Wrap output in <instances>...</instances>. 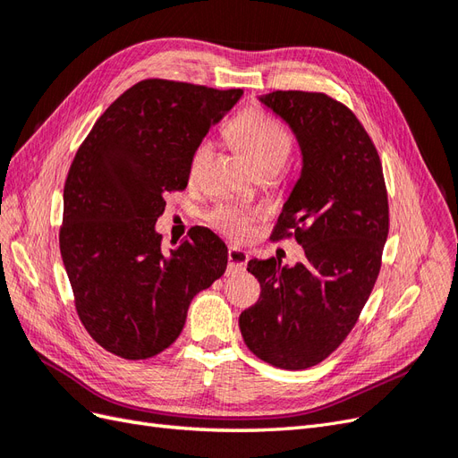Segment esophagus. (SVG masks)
<instances>
[{
	"instance_id": "1",
	"label": "esophagus",
	"mask_w": 458,
	"mask_h": 458,
	"mask_svg": "<svg viewBox=\"0 0 458 458\" xmlns=\"http://www.w3.org/2000/svg\"><path fill=\"white\" fill-rule=\"evenodd\" d=\"M227 259H229V273H239V271L246 269L248 254L244 250H241V248L231 246L227 252Z\"/></svg>"
}]
</instances>
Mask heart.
Returning <instances> with one entry per match:
<instances>
[{
    "mask_svg": "<svg viewBox=\"0 0 458 458\" xmlns=\"http://www.w3.org/2000/svg\"><path fill=\"white\" fill-rule=\"evenodd\" d=\"M229 140L234 143L246 162L256 174H276L293 152V133L281 120L263 113L259 108H248L242 114L233 120L229 126ZM212 143L202 140L191 157V174H197L206 158L210 157ZM212 224L231 237H242L252 221V214L239 208L221 206L210 216Z\"/></svg>",
    "mask_w": 458,
    "mask_h": 458,
    "instance_id": "obj_1",
    "label": "heart"
}]
</instances>
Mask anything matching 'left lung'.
Segmentation results:
<instances>
[{"label":"left lung","mask_w":458,"mask_h":458,"mask_svg":"<svg viewBox=\"0 0 458 458\" xmlns=\"http://www.w3.org/2000/svg\"><path fill=\"white\" fill-rule=\"evenodd\" d=\"M259 101L294 131L303 160L271 239L294 237L306 259L248 261L261 294L239 327L261 361L301 370L335 352L365 308L390 231L387 191L378 150L348 106L313 91Z\"/></svg>","instance_id":"left-lung-1"}]
</instances>
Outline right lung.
<instances>
[{
	"mask_svg": "<svg viewBox=\"0 0 458 458\" xmlns=\"http://www.w3.org/2000/svg\"><path fill=\"white\" fill-rule=\"evenodd\" d=\"M241 95L141 80L80 145L64 183L59 246L80 321L106 352L137 361L170 348L191 300L225 273L227 246L210 229L192 227L164 254L155 225L164 197L187 187L192 150Z\"/></svg>",
	"mask_w": 458,
	"mask_h": 458,
	"instance_id": "1",
	"label": "right lung"
}]
</instances>
